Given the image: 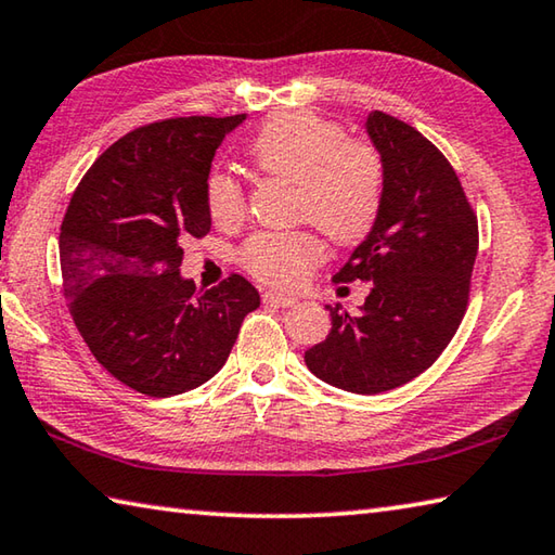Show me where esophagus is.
Listing matches in <instances>:
<instances>
[{
	"label": "esophagus",
	"mask_w": 555,
	"mask_h": 555,
	"mask_svg": "<svg viewBox=\"0 0 555 555\" xmlns=\"http://www.w3.org/2000/svg\"><path fill=\"white\" fill-rule=\"evenodd\" d=\"M264 304L288 308V306H296L298 298L291 296V294H279V291H267V294H264Z\"/></svg>",
	"instance_id": "1"
}]
</instances>
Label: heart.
I'll return each mask as SVG.
<instances>
[{"instance_id": "b5f03b06", "label": "heart", "mask_w": 555, "mask_h": 555, "mask_svg": "<svg viewBox=\"0 0 555 555\" xmlns=\"http://www.w3.org/2000/svg\"><path fill=\"white\" fill-rule=\"evenodd\" d=\"M259 171L296 183V215L321 228L335 244H354L377 222L384 168L374 146L345 139V129L313 112L294 109L267 119L249 144ZM205 203L220 228L244 215L242 185L215 171L205 183ZM323 259L315 234L257 232L242 244L240 261L249 274L279 286H294Z\"/></svg>"}]
</instances>
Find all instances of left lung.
Returning a JSON list of instances; mask_svg holds the SVG:
<instances>
[{"mask_svg": "<svg viewBox=\"0 0 555 555\" xmlns=\"http://www.w3.org/2000/svg\"><path fill=\"white\" fill-rule=\"evenodd\" d=\"M367 134L382 158L377 222L335 281H372L357 313L331 311V333L306 350L318 379L382 393L434 364L463 321L477 257V218L453 166L428 139L374 109Z\"/></svg>", "mask_w": 555, "mask_h": 555, "instance_id": "left-lung-1", "label": "left lung"}]
</instances>
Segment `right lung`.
Segmentation results:
<instances>
[{
    "mask_svg": "<svg viewBox=\"0 0 555 555\" xmlns=\"http://www.w3.org/2000/svg\"><path fill=\"white\" fill-rule=\"evenodd\" d=\"M247 115L176 117L139 127L75 188L61 224L63 294L82 340L112 377L176 397L228 362L259 291L240 274L195 291L181 242L210 232L215 152Z\"/></svg>",
    "mask_w": 555,
    "mask_h": 555,
    "instance_id": "obj_1",
    "label": "right lung"
}]
</instances>
